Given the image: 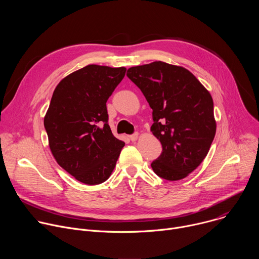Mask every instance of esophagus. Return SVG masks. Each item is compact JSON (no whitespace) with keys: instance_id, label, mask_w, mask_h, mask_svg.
<instances>
[{"instance_id":"1","label":"esophagus","mask_w":259,"mask_h":259,"mask_svg":"<svg viewBox=\"0 0 259 259\" xmlns=\"http://www.w3.org/2000/svg\"><path fill=\"white\" fill-rule=\"evenodd\" d=\"M129 137H130V139H131V141H136V140L138 139V137H139V134H138V133H134V134L130 135Z\"/></svg>"}]
</instances>
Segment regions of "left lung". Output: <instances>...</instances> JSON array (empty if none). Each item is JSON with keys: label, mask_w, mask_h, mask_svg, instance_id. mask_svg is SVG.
<instances>
[{"label": "left lung", "mask_w": 259, "mask_h": 259, "mask_svg": "<svg viewBox=\"0 0 259 259\" xmlns=\"http://www.w3.org/2000/svg\"><path fill=\"white\" fill-rule=\"evenodd\" d=\"M128 78L153 109V134L163 146L152 163L167 180L187 177L207 156L216 132L213 99L193 73L163 61L133 66Z\"/></svg>", "instance_id": "left-lung-1"}]
</instances>
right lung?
Masks as SVG:
<instances>
[{
    "label": "right lung",
    "mask_w": 259,
    "mask_h": 259,
    "mask_svg": "<svg viewBox=\"0 0 259 259\" xmlns=\"http://www.w3.org/2000/svg\"><path fill=\"white\" fill-rule=\"evenodd\" d=\"M126 67L89 64L56 86L44 118L51 153L77 180L94 186L112 174L125 142L107 121L106 101L125 77Z\"/></svg>",
    "instance_id": "add662e5"
}]
</instances>
